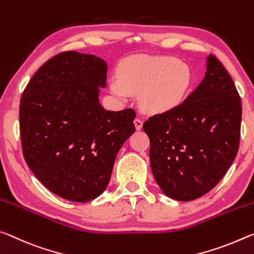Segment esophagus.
Wrapping results in <instances>:
<instances>
[{
    "instance_id": "34e87169",
    "label": "esophagus",
    "mask_w": 254,
    "mask_h": 254,
    "mask_svg": "<svg viewBox=\"0 0 254 254\" xmlns=\"http://www.w3.org/2000/svg\"><path fill=\"white\" fill-rule=\"evenodd\" d=\"M134 124H135V127H136L137 130H140L143 128V122L139 118H136L134 120Z\"/></svg>"
}]
</instances>
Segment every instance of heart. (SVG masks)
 <instances>
[{
	"mask_svg": "<svg viewBox=\"0 0 254 254\" xmlns=\"http://www.w3.org/2000/svg\"><path fill=\"white\" fill-rule=\"evenodd\" d=\"M119 76L109 80L111 92L122 99L138 94L140 107L149 114L174 110L192 85L189 65L173 56H135L120 65Z\"/></svg>",
	"mask_w": 254,
	"mask_h": 254,
	"instance_id": "heart-1",
	"label": "heart"
}]
</instances>
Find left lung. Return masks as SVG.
<instances>
[{
	"label": "left lung",
	"mask_w": 254,
	"mask_h": 254,
	"mask_svg": "<svg viewBox=\"0 0 254 254\" xmlns=\"http://www.w3.org/2000/svg\"><path fill=\"white\" fill-rule=\"evenodd\" d=\"M242 105L232 77L217 58H206L198 88L174 110L143 125L149 137L153 177L165 196L191 201L225 176L238 154Z\"/></svg>",
	"instance_id": "obj_1"
}]
</instances>
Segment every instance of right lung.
Wrapping results in <instances>:
<instances>
[{
	"instance_id": "right-lung-1",
	"label": "right lung",
	"mask_w": 254,
	"mask_h": 254,
	"mask_svg": "<svg viewBox=\"0 0 254 254\" xmlns=\"http://www.w3.org/2000/svg\"><path fill=\"white\" fill-rule=\"evenodd\" d=\"M107 70L95 55L58 54L37 70L20 102L24 160L46 188L70 201L88 202L106 190L119 149L135 131L134 110L100 103Z\"/></svg>"
}]
</instances>
